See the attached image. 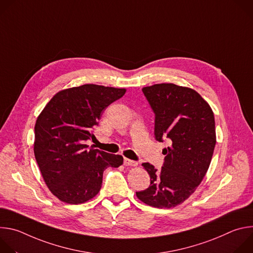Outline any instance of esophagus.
Instances as JSON below:
<instances>
[{
  "instance_id": "obj_1",
  "label": "esophagus",
  "mask_w": 253,
  "mask_h": 253,
  "mask_svg": "<svg viewBox=\"0 0 253 253\" xmlns=\"http://www.w3.org/2000/svg\"><path fill=\"white\" fill-rule=\"evenodd\" d=\"M124 165H125V166H137V165H138V162L133 161V160H130V159H128V158H124Z\"/></svg>"
}]
</instances>
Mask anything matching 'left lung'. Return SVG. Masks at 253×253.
<instances>
[{
	"instance_id": "8db88e82",
	"label": "left lung",
	"mask_w": 253,
	"mask_h": 253,
	"mask_svg": "<svg viewBox=\"0 0 253 253\" xmlns=\"http://www.w3.org/2000/svg\"><path fill=\"white\" fill-rule=\"evenodd\" d=\"M155 113V139L168 138L165 161L157 171L150 163L142 166L150 176V186L136 196L156 208H172L194 193L203 180L216 144L215 120L210 105L195 90L172 83L142 89Z\"/></svg>"
}]
</instances>
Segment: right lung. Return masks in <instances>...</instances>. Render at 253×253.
Returning <instances> with one entry per match:
<instances>
[{"label":"right lung","mask_w":253,"mask_h":253,"mask_svg":"<svg viewBox=\"0 0 253 253\" xmlns=\"http://www.w3.org/2000/svg\"><path fill=\"white\" fill-rule=\"evenodd\" d=\"M125 88L85 84L56 93L35 124L34 154L49 190L68 204L94 198L107 167L123 164L121 155L95 149L85 141L95 136L106 107L123 97Z\"/></svg>","instance_id":"add662e5"}]
</instances>
